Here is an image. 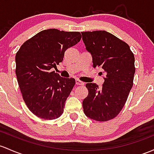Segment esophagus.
<instances>
[{
	"label": "esophagus",
	"mask_w": 154,
	"mask_h": 154,
	"mask_svg": "<svg viewBox=\"0 0 154 154\" xmlns=\"http://www.w3.org/2000/svg\"><path fill=\"white\" fill-rule=\"evenodd\" d=\"M76 85H83L84 82L82 81L79 80V79H76Z\"/></svg>",
	"instance_id": "esophagus-1"
}]
</instances>
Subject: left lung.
Segmentation results:
<instances>
[{"mask_svg":"<svg viewBox=\"0 0 154 154\" xmlns=\"http://www.w3.org/2000/svg\"><path fill=\"white\" fill-rule=\"evenodd\" d=\"M81 33L93 66L105 74L101 88L96 83L85 85L88 95L82 102L84 113L95 121H109L121 112L133 86L134 54L126 42L105 30Z\"/></svg>","mask_w":154,"mask_h":154,"instance_id":"8db88e82","label":"left lung"}]
</instances>
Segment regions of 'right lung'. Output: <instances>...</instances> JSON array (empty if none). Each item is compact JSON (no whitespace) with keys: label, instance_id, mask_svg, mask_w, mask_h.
<instances>
[{"label":"right lung","instance_id":"add662e5","mask_svg":"<svg viewBox=\"0 0 154 154\" xmlns=\"http://www.w3.org/2000/svg\"><path fill=\"white\" fill-rule=\"evenodd\" d=\"M80 39V32L47 29L27 40L17 52L16 75L23 98L38 118L53 120L63 113L75 80L52 70L63 61L66 50Z\"/></svg>","mask_w":154,"mask_h":154}]
</instances>
